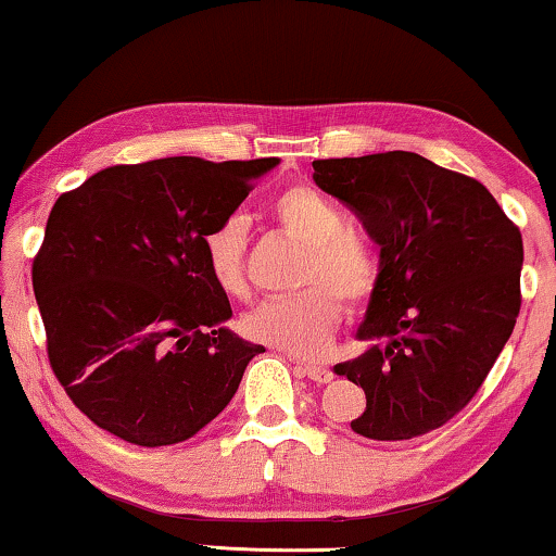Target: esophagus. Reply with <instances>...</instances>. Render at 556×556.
Masks as SVG:
<instances>
[{"label": "esophagus", "mask_w": 556, "mask_h": 556, "mask_svg": "<svg viewBox=\"0 0 556 556\" xmlns=\"http://www.w3.org/2000/svg\"><path fill=\"white\" fill-rule=\"evenodd\" d=\"M298 364V361H295ZM303 368V374L311 378V381H316V383H328L333 378V371L328 366H324V364H298Z\"/></svg>", "instance_id": "1"}]
</instances>
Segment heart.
<instances>
[{
	"mask_svg": "<svg viewBox=\"0 0 556 556\" xmlns=\"http://www.w3.org/2000/svg\"><path fill=\"white\" fill-rule=\"evenodd\" d=\"M270 218L305 245L301 286L291 298H268L243 316V331L253 341L295 356H318L331 343L345 303L356 305L374 293L378 255L364 232L345 228L333 200L308 185H293L270 203ZM203 255L213 283L228 295L245 293V228L230 215L205 232Z\"/></svg>",
	"mask_w": 556,
	"mask_h": 556,
	"instance_id": "1",
	"label": "heart"
}]
</instances>
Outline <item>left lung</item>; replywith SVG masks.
Returning a JSON list of instances; mask_svg holds the SVG:
<instances>
[{
    "label": "left lung",
    "instance_id": "8db88e82",
    "mask_svg": "<svg viewBox=\"0 0 556 556\" xmlns=\"http://www.w3.org/2000/svg\"><path fill=\"white\" fill-rule=\"evenodd\" d=\"M313 180L381 245L356 338L368 349L333 371L361 386L351 429L404 441L473 399L519 316L525 245L484 185L416 152L313 163Z\"/></svg>",
    "mask_w": 556,
    "mask_h": 556
}]
</instances>
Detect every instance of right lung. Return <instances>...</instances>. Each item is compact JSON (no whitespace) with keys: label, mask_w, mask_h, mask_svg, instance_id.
<instances>
[{"label":"right lung","mask_w":556,"mask_h":556,"mask_svg":"<svg viewBox=\"0 0 556 556\" xmlns=\"http://www.w3.org/2000/svg\"><path fill=\"white\" fill-rule=\"evenodd\" d=\"M278 157H163L104 167L54 203L31 286L52 371L79 412L138 446L211 424L263 345L225 326L205 232Z\"/></svg>","instance_id":"1"}]
</instances>
